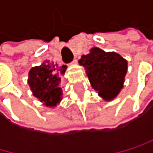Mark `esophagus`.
<instances>
[{"mask_svg":"<svg viewBox=\"0 0 153 153\" xmlns=\"http://www.w3.org/2000/svg\"><path fill=\"white\" fill-rule=\"evenodd\" d=\"M71 64H77V59H73V61L71 62Z\"/></svg>","mask_w":153,"mask_h":153,"instance_id":"1","label":"esophagus"}]
</instances>
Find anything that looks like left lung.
Listing matches in <instances>:
<instances>
[{"label": "left lung", "mask_w": 153, "mask_h": 153, "mask_svg": "<svg viewBox=\"0 0 153 153\" xmlns=\"http://www.w3.org/2000/svg\"><path fill=\"white\" fill-rule=\"evenodd\" d=\"M80 65L86 70L92 87L105 101L115 99L124 86L128 61L116 52H105L99 48L82 55Z\"/></svg>", "instance_id": "1"}]
</instances>
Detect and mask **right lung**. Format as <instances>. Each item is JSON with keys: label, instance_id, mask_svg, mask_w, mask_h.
<instances>
[{"label": "right lung", "instance_id": "add662e5", "mask_svg": "<svg viewBox=\"0 0 153 153\" xmlns=\"http://www.w3.org/2000/svg\"><path fill=\"white\" fill-rule=\"evenodd\" d=\"M66 70V65L59 66L57 63L45 60L29 71L27 83L33 95L46 106L55 107L61 101L60 76L65 74Z\"/></svg>", "mask_w": 153, "mask_h": 153}]
</instances>
